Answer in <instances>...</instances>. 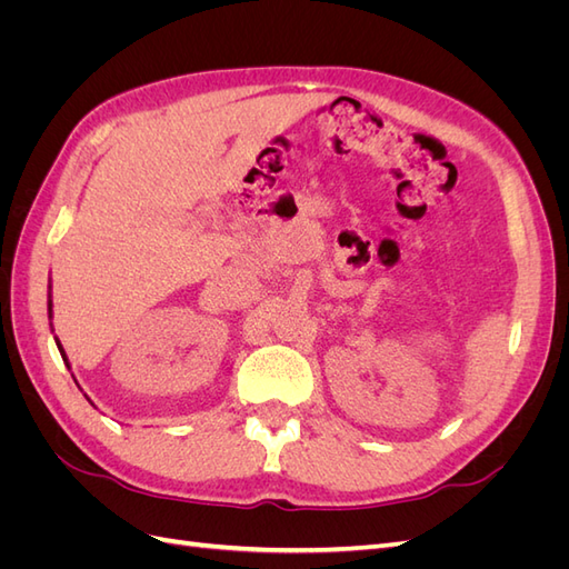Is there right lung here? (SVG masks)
<instances>
[{
  "instance_id": "add662e5",
  "label": "right lung",
  "mask_w": 569,
  "mask_h": 569,
  "mask_svg": "<svg viewBox=\"0 0 569 569\" xmlns=\"http://www.w3.org/2000/svg\"><path fill=\"white\" fill-rule=\"evenodd\" d=\"M47 313H49V320H51V284H49V297H47ZM54 332V330H51ZM54 341H57V347H59V353H61V358H63V363L68 366V358H66V351H63V347H61V341L54 337Z\"/></svg>"
}]
</instances>
